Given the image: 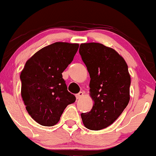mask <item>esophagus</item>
Instances as JSON below:
<instances>
[{"mask_svg": "<svg viewBox=\"0 0 156 156\" xmlns=\"http://www.w3.org/2000/svg\"><path fill=\"white\" fill-rule=\"evenodd\" d=\"M83 95V92H79V93H77V94L75 95V97H76L77 99H81V97H82Z\"/></svg>", "mask_w": 156, "mask_h": 156, "instance_id": "34e87169", "label": "esophagus"}]
</instances>
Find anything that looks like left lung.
<instances>
[{"label":"left lung","instance_id":"obj_1","mask_svg":"<svg viewBox=\"0 0 156 156\" xmlns=\"http://www.w3.org/2000/svg\"><path fill=\"white\" fill-rule=\"evenodd\" d=\"M83 62L90 77V112L81 114L83 125L94 131L107 128L120 116L130 99L131 77L127 63L114 49L101 43L81 44Z\"/></svg>","mask_w":156,"mask_h":156}]
</instances>
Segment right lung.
I'll use <instances>...</instances> for the list:
<instances>
[{"instance_id": "add662e5", "label": "right lung", "mask_w": 156, "mask_h": 156, "mask_svg": "<svg viewBox=\"0 0 156 156\" xmlns=\"http://www.w3.org/2000/svg\"><path fill=\"white\" fill-rule=\"evenodd\" d=\"M79 45L55 42L34 54L21 73V93L26 110L44 126L56 125L75 96L67 90L62 73L73 60Z\"/></svg>"}]
</instances>
